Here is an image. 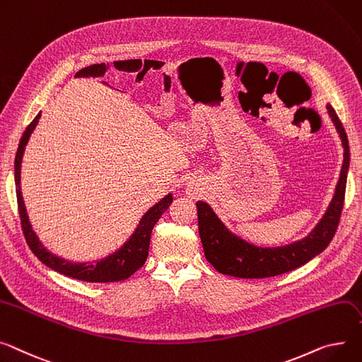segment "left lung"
Returning <instances> with one entry per match:
<instances>
[{
  "instance_id": "8db88e82",
  "label": "left lung",
  "mask_w": 362,
  "mask_h": 362,
  "mask_svg": "<svg viewBox=\"0 0 362 362\" xmlns=\"http://www.w3.org/2000/svg\"><path fill=\"white\" fill-rule=\"evenodd\" d=\"M327 112L338 129L344 153L341 177L327 212L308 237L284 247L263 249L246 243L245 240L230 233L205 202H197L199 235L205 257L220 274L237 278H269L290 272L322 253L338 230L345 201L346 176L349 167L348 136L334 109L327 105Z\"/></svg>"
}]
</instances>
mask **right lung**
<instances>
[{
  "label": "right lung",
  "mask_w": 362,
  "mask_h": 362,
  "mask_svg": "<svg viewBox=\"0 0 362 362\" xmlns=\"http://www.w3.org/2000/svg\"><path fill=\"white\" fill-rule=\"evenodd\" d=\"M39 117H40V113H37V116L32 120L30 125L26 128V131H24L18 144L16 161H14V179L17 186L16 194H17L20 223H21L24 238H26L30 250L42 263L46 264V267H49L51 269L74 279L87 281V282H116V281H124L129 278L142 267L144 263H146L148 256L151 231L156 223L160 220L161 214L170 206L173 201L172 195H167L165 198H163L158 204H156L146 215H144L132 237L117 252H115L106 259H102L98 262H88V263H72L69 260H65L62 257H58L49 253L42 246L37 235L32 230L26 208H24L21 192H20V167H21L24 147H26L30 134L37 125Z\"/></svg>",
  "instance_id": "obj_1"
}]
</instances>
